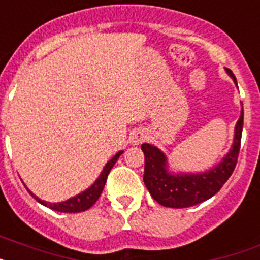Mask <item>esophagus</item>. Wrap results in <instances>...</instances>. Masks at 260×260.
Wrapping results in <instances>:
<instances>
[{
	"label": "esophagus",
	"mask_w": 260,
	"mask_h": 260,
	"mask_svg": "<svg viewBox=\"0 0 260 260\" xmlns=\"http://www.w3.org/2000/svg\"><path fill=\"white\" fill-rule=\"evenodd\" d=\"M144 139H145V135H144V132H141V131H139V132H135V134L131 136V140H132V143H134L135 145H137L139 143H141Z\"/></svg>",
	"instance_id": "1"
}]
</instances>
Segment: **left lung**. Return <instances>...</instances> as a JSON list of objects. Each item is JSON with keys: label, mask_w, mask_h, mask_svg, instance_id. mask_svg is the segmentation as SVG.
Returning a JSON list of instances; mask_svg holds the SVG:
<instances>
[{"label": "left lung", "mask_w": 260, "mask_h": 260, "mask_svg": "<svg viewBox=\"0 0 260 260\" xmlns=\"http://www.w3.org/2000/svg\"><path fill=\"white\" fill-rule=\"evenodd\" d=\"M224 70L238 87L237 79L234 74L231 73V70ZM242 129L243 104L241 116L235 124L234 139L229 152L217 165L198 173L173 172L169 167L167 154L162 150L152 144L144 143L141 145V150L145 156L143 180L150 196L162 206L173 209L190 208L213 197L221 190V187L229 180L237 165L238 153L241 148Z\"/></svg>", "instance_id": "1"}]
</instances>
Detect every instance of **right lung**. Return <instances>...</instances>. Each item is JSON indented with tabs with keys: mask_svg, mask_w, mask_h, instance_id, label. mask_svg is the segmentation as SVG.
I'll return each mask as SVG.
<instances>
[{
	"mask_svg": "<svg viewBox=\"0 0 260 260\" xmlns=\"http://www.w3.org/2000/svg\"><path fill=\"white\" fill-rule=\"evenodd\" d=\"M123 152L124 150H119V152H117V153L115 154V156H113L112 158H111V160L106 164V165H104L103 171L100 172L99 177L95 180V182H93L91 186L87 187L86 190H83L82 193L76 194V196H74V197L69 198L67 201H63V202H56V204L46 202V201H43V200H41L39 197H37L34 193H31V191H30L27 187H26V189L29 190V193L31 194L32 197L38 201L39 204H42L43 206H47V208L52 209V210L60 211V213H80V211H84V210H87V209L91 208V206H92V205L96 202L98 198L100 197V194H102V191H103L107 177H108V174H110L111 169H112V167L117 161V158H119V157L123 154Z\"/></svg>",
	"mask_w": 260,
	"mask_h": 260,
	"instance_id": "add662e5",
	"label": "right lung"
}]
</instances>
